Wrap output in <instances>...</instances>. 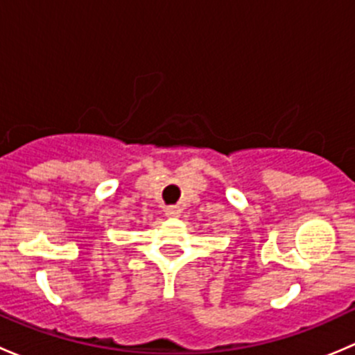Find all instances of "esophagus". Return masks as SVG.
<instances>
[{"label":"esophagus","instance_id":"obj_1","mask_svg":"<svg viewBox=\"0 0 355 355\" xmlns=\"http://www.w3.org/2000/svg\"><path fill=\"white\" fill-rule=\"evenodd\" d=\"M164 214H166L168 218H178V216H180V207H178V206H168L166 209H164Z\"/></svg>","mask_w":355,"mask_h":355}]
</instances>
